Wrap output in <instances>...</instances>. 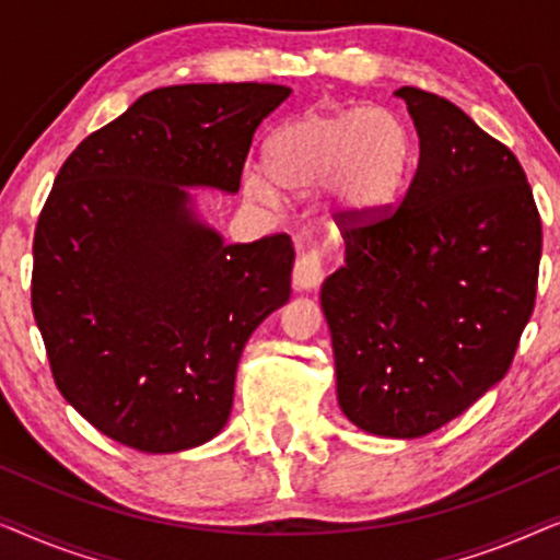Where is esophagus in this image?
<instances>
[{"mask_svg":"<svg viewBox=\"0 0 560 560\" xmlns=\"http://www.w3.org/2000/svg\"><path fill=\"white\" fill-rule=\"evenodd\" d=\"M325 279V261H322V250L317 246L302 250L296 256L294 273H291V281H294L296 291H314Z\"/></svg>","mask_w":560,"mask_h":560,"instance_id":"obj_1","label":"esophagus"}]
</instances>
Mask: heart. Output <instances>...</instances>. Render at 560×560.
Instances as JSON below:
<instances>
[{"label":"heart","mask_w":560,"mask_h":560,"mask_svg":"<svg viewBox=\"0 0 560 560\" xmlns=\"http://www.w3.org/2000/svg\"><path fill=\"white\" fill-rule=\"evenodd\" d=\"M266 172H243V190L266 205L283 192L327 187L342 220L381 215L400 198L413 170V139L388 108H314L287 121L264 147Z\"/></svg>","instance_id":"1"}]
</instances>
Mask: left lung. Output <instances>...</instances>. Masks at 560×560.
I'll use <instances>...</instances> for the list:
<instances>
[{
  "mask_svg": "<svg viewBox=\"0 0 560 560\" xmlns=\"http://www.w3.org/2000/svg\"><path fill=\"white\" fill-rule=\"evenodd\" d=\"M396 96L419 133V170L390 215L342 228L345 264L319 302L342 413L368 434L419 439L505 377L542 235L505 144L434 93Z\"/></svg>",
  "mask_w": 560,
  "mask_h": 560,
  "instance_id": "1",
  "label": "left lung"
}]
</instances>
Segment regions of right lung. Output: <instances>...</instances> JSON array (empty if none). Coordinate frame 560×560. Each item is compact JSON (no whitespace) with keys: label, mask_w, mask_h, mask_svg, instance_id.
Instances as JSON below:
<instances>
[{"label":"right lung","mask_w":560,"mask_h":560,"mask_svg":"<svg viewBox=\"0 0 560 560\" xmlns=\"http://www.w3.org/2000/svg\"><path fill=\"white\" fill-rule=\"evenodd\" d=\"M273 83L167 85L83 139L35 231L33 312L58 390L147 454L218 436L254 329L289 302L294 243H225L192 190L235 195Z\"/></svg>","instance_id":"add662e5"}]
</instances>
